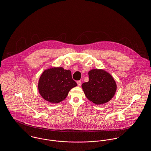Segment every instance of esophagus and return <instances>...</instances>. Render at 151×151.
Listing matches in <instances>:
<instances>
[{
    "instance_id": "34e87169",
    "label": "esophagus",
    "mask_w": 151,
    "mask_h": 151,
    "mask_svg": "<svg viewBox=\"0 0 151 151\" xmlns=\"http://www.w3.org/2000/svg\"><path fill=\"white\" fill-rule=\"evenodd\" d=\"M77 84H78V86L79 87H80V86H81V80L77 81Z\"/></svg>"
}]
</instances>
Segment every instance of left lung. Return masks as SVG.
<instances>
[{"instance_id":"1","label":"left lung","mask_w":151,"mask_h":151,"mask_svg":"<svg viewBox=\"0 0 151 151\" xmlns=\"http://www.w3.org/2000/svg\"><path fill=\"white\" fill-rule=\"evenodd\" d=\"M89 81L82 84L87 98L96 104L109 101L115 95L116 84L112 76L103 70L94 69L88 72Z\"/></svg>"}]
</instances>
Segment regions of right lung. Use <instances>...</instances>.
Here are the masks:
<instances>
[{
	"instance_id": "1",
	"label": "right lung",
	"mask_w": 151,
	"mask_h": 151,
	"mask_svg": "<svg viewBox=\"0 0 151 151\" xmlns=\"http://www.w3.org/2000/svg\"><path fill=\"white\" fill-rule=\"evenodd\" d=\"M77 86L72 79L71 71L62 67L45 70L39 80L38 89L42 97L52 103L64 100L71 89Z\"/></svg>"
}]
</instances>
